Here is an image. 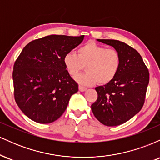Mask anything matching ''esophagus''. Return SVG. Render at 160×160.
I'll return each mask as SVG.
<instances>
[{
    "instance_id": "1",
    "label": "esophagus",
    "mask_w": 160,
    "mask_h": 160,
    "mask_svg": "<svg viewBox=\"0 0 160 160\" xmlns=\"http://www.w3.org/2000/svg\"><path fill=\"white\" fill-rule=\"evenodd\" d=\"M86 89V87H85V86H81V85L79 86V90H80V92H83V91H85Z\"/></svg>"
}]
</instances>
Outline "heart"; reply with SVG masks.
Here are the masks:
<instances>
[{
  "mask_svg": "<svg viewBox=\"0 0 160 160\" xmlns=\"http://www.w3.org/2000/svg\"><path fill=\"white\" fill-rule=\"evenodd\" d=\"M64 65L71 76H77L84 65L86 72L75 78L80 85L90 86L98 82L104 85L117 76L121 65L120 52L113 48L97 44L92 41L80 47L74 52H68L63 58Z\"/></svg>",
  "mask_w": 160,
  "mask_h": 160,
  "instance_id": "1",
  "label": "heart"
}]
</instances>
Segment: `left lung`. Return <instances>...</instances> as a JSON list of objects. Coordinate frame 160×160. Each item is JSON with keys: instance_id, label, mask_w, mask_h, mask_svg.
Masks as SVG:
<instances>
[{"instance_id": "left-lung-1", "label": "left lung", "mask_w": 160, "mask_h": 160, "mask_svg": "<svg viewBox=\"0 0 160 160\" xmlns=\"http://www.w3.org/2000/svg\"><path fill=\"white\" fill-rule=\"evenodd\" d=\"M98 41L120 52L121 65L113 80L95 88L98 98L91 105L92 111L102 124L119 126L133 117L144 105L149 71L138 52L126 43L117 40Z\"/></svg>"}]
</instances>
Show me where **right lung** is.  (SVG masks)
Segmentation results:
<instances>
[{
	"mask_svg": "<svg viewBox=\"0 0 160 160\" xmlns=\"http://www.w3.org/2000/svg\"><path fill=\"white\" fill-rule=\"evenodd\" d=\"M84 35H49L24 47L13 65L14 98L22 111L39 123H50L63 114L78 84L63 62Z\"/></svg>",
	"mask_w": 160,
	"mask_h": 160,
	"instance_id": "right-lung-1",
	"label": "right lung"
}]
</instances>
